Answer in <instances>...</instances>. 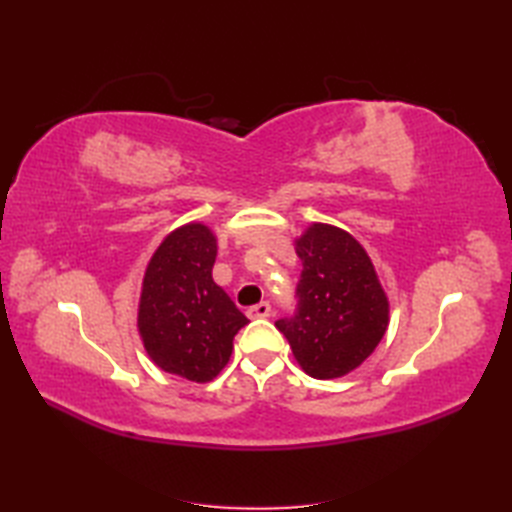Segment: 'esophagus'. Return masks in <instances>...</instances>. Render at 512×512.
I'll list each match as a JSON object with an SVG mask.
<instances>
[{
  "label": "esophagus",
  "instance_id": "esophagus-1",
  "mask_svg": "<svg viewBox=\"0 0 512 512\" xmlns=\"http://www.w3.org/2000/svg\"><path fill=\"white\" fill-rule=\"evenodd\" d=\"M247 316H250L252 320H256V318H269L271 316V305L267 301H262V303L247 309Z\"/></svg>",
  "mask_w": 512,
  "mask_h": 512
}]
</instances>
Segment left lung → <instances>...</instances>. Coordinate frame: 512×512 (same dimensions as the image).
Segmentation results:
<instances>
[{
    "label": "left lung",
    "mask_w": 512,
    "mask_h": 512,
    "mask_svg": "<svg viewBox=\"0 0 512 512\" xmlns=\"http://www.w3.org/2000/svg\"><path fill=\"white\" fill-rule=\"evenodd\" d=\"M303 262L294 316L275 322L307 376L342 378L376 350L389 299L371 258L350 232L312 224L294 241Z\"/></svg>",
    "instance_id": "left-lung-1"
}]
</instances>
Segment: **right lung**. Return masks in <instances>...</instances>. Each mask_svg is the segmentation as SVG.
<instances>
[{"label": "right lung", "instance_id": "1", "mask_svg": "<svg viewBox=\"0 0 512 512\" xmlns=\"http://www.w3.org/2000/svg\"><path fill=\"white\" fill-rule=\"evenodd\" d=\"M215 256L209 226L190 222L173 230L149 260L138 303V333L149 359L192 382L220 374L232 339L250 322L213 282Z\"/></svg>", "mask_w": 512, "mask_h": 512}]
</instances>
